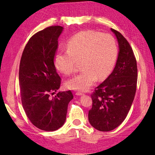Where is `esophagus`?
<instances>
[{
	"instance_id": "1",
	"label": "esophagus",
	"mask_w": 155,
	"mask_h": 155,
	"mask_svg": "<svg viewBox=\"0 0 155 155\" xmlns=\"http://www.w3.org/2000/svg\"><path fill=\"white\" fill-rule=\"evenodd\" d=\"M84 93H81V92H77L76 93V95H77V96H81V95H83Z\"/></svg>"
}]
</instances>
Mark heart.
Returning <instances> with one entry per match:
<instances>
[{
    "label": "heart",
    "mask_w": 155,
    "mask_h": 155,
    "mask_svg": "<svg viewBox=\"0 0 155 155\" xmlns=\"http://www.w3.org/2000/svg\"><path fill=\"white\" fill-rule=\"evenodd\" d=\"M67 51L54 57V65L64 75L75 72L77 62L83 69L66 82L68 89L85 91L98 78L104 80L110 74L118 55L117 42L109 34L85 31L78 32L68 41Z\"/></svg>",
    "instance_id": "b5f03b06"
}]
</instances>
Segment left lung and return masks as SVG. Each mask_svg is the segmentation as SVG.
Masks as SVG:
<instances>
[{"label": "left lung", "mask_w": 155, "mask_h": 155, "mask_svg": "<svg viewBox=\"0 0 155 155\" xmlns=\"http://www.w3.org/2000/svg\"><path fill=\"white\" fill-rule=\"evenodd\" d=\"M118 42V58L112 73L91 94L88 111L91 124L100 131H110L123 123L135 96L137 83L136 58L130 44L119 32L111 28Z\"/></svg>", "instance_id": "obj_1"}]
</instances>
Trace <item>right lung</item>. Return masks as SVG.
<instances>
[{
	"label": "right lung",
	"instance_id": "right-lung-1",
	"mask_svg": "<svg viewBox=\"0 0 155 155\" xmlns=\"http://www.w3.org/2000/svg\"><path fill=\"white\" fill-rule=\"evenodd\" d=\"M63 31L51 26L35 34L23 51L19 67V85L23 108L36 127L54 131L64 124L71 91L58 92L61 79L54 64L58 38Z\"/></svg>",
	"mask_w": 155,
	"mask_h": 155
}]
</instances>
